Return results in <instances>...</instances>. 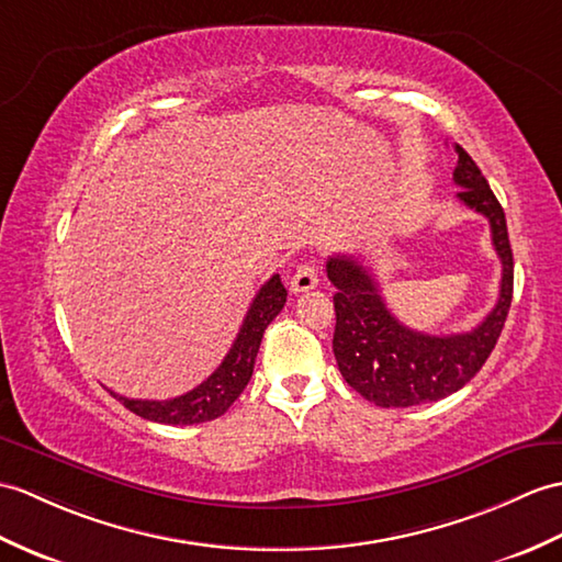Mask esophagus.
<instances>
[{
    "label": "esophagus",
    "instance_id": "34e87169",
    "mask_svg": "<svg viewBox=\"0 0 562 562\" xmlns=\"http://www.w3.org/2000/svg\"><path fill=\"white\" fill-rule=\"evenodd\" d=\"M316 284H318V272H316V268L304 263V266H299V268L294 270V276H292V280H290V290H292L294 294H304V292L316 290Z\"/></svg>",
    "mask_w": 562,
    "mask_h": 562
}]
</instances>
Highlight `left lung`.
<instances>
[{"mask_svg": "<svg viewBox=\"0 0 562 562\" xmlns=\"http://www.w3.org/2000/svg\"><path fill=\"white\" fill-rule=\"evenodd\" d=\"M452 179L458 199L484 215L501 258L503 278L498 302L474 330L458 335H426L400 323L383 302L378 282L351 256L328 258V280L335 284L333 351L345 381L375 407L397 409L438 402L458 393L484 367L498 342L513 302V249L507 239L503 205L486 177L462 146Z\"/></svg>", "mask_w": 562, "mask_h": 562, "instance_id": "1", "label": "left lung"}]
</instances>
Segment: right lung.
I'll list each match as a JSON object with an SVG mask.
<instances>
[{
    "label": "right lung",
    "instance_id": "add662e5",
    "mask_svg": "<svg viewBox=\"0 0 562 562\" xmlns=\"http://www.w3.org/2000/svg\"><path fill=\"white\" fill-rule=\"evenodd\" d=\"M284 302V284L280 282V276H272L254 296L249 313H246L237 340H234L227 357L222 359L213 375H207L201 385L189 390L187 395H179L175 400H128L116 393L112 395L128 412H134L148 422L191 426L217 419V416L232 407V402L244 393L246 383L251 381L260 340H263V333L272 318L282 311Z\"/></svg>",
    "mask_w": 562,
    "mask_h": 562
}]
</instances>
